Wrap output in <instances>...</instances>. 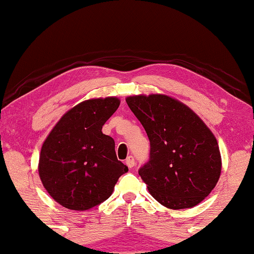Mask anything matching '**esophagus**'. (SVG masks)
<instances>
[{"mask_svg":"<svg viewBox=\"0 0 254 254\" xmlns=\"http://www.w3.org/2000/svg\"><path fill=\"white\" fill-rule=\"evenodd\" d=\"M125 164H127V167L129 168H133L135 167V158H133L132 156H129L127 158V160H125Z\"/></svg>","mask_w":254,"mask_h":254,"instance_id":"esophagus-1","label":"esophagus"}]
</instances>
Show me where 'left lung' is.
I'll use <instances>...</instances> for the list:
<instances>
[{
  "label": "left lung",
  "mask_w": 254,
  "mask_h": 254,
  "mask_svg": "<svg viewBox=\"0 0 254 254\" xmlns=\"http://www.w3.org/2000/svg\"><path fill=\"white\" fill-rule=\"evenodd\" d=\"M150 140L139 169L149 193L170 209L191 208L214 189L221 174L215 136L189 106L167 94L127 97Z\"/></svg>",
  "instance_id": "left-lung-1"
}]
</instances>
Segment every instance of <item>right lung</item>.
Returning a JSON list of instances; mask_svg holds the SVG:
<instances>
[{
	"instance_id": "1",
	"label": "right lung",
	"mask_w": 254,
	"mask_h": 254,
	"mask_svg": "<svg viewBox=\"0 0 254 254\" xmlns=\"http://www.w3.org/2000/svg\"><path fill=\"white\" fill-rule=\"evenodd\" d=\"M119 104L117 97L84 100L69 109L46 137L39 176L47 193L65 208L80 212L102 203L129 170L117 160L114 138L102 131Z\"/></svg>"
}]
</instances>
